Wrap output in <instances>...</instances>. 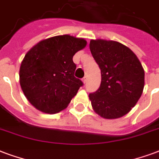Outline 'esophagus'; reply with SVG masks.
<instances>
[{
	"mask_svg": "<svg viewBox=\"0 0 159 159\" xmlns=\"http://www.w3.org/2000/svg\"><path fill=\"white\" fill-rule=\"evenodd\" d=\"M82 81H83V83H84V84H86V83H87V77H86V76L83 78Z\"/></svg>",
	"mask_w": 159,
	"mask_h": 159,
	"instance_id": "1",
	"label": "esophagus"
}]
</instances>
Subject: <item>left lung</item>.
Wrapping results in <instances>:
<instances>
[{
	"label": "left lung",
	"instance_id": "obj_1",
	"mask_svg": "<svg viewBox=\"0 0 159 159\" xmlns=\"http://www.w3.org/2000/svg\"><path fill=\"white\" fill-rule=\"evenodd\" d=\"M89 49L101 73L100 88L89 95L94 111L105 119L123 116L144 88V70L134 52L120 43L91 39Z\"/></svg>",
	"mask_w": 159,
	"mask_h": 159
}]
</instances>
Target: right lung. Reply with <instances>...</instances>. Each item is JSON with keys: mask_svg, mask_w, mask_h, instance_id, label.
I'll return each mask as SVG.
<instances>
[{"mask_svg": "<svg viewBox=\"0 0 159 159\" xmlns=\"http://www.w3.org/2000/svg\"><path fill=\"white\" fill-rule=\"evenodd\" d=\"M86 40L69 34L43 39L26 53L19 81L27 101L36 109L55 114L65 109L83 85L75 78L73 57Z\"/></svg>", "mask_w": 159, "mask_h": 159, "instance_id": "add662e5", "label": "right lung"}]
</instances>
